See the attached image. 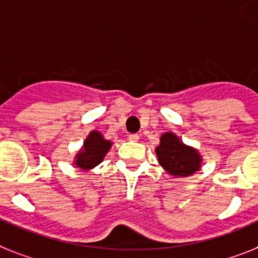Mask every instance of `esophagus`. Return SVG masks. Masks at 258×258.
Segmentation results:
<instances>
[{
    "label": "esophagus",
    "instance_id": "obj_1",
    "mask_svg": "<svg viewBox=\"0 0 258 258\" xmlns=\"http://www.w3.org/2000/svg\"><path fill=\"white\" fill-rule=\"evenodd\" d=\"M127 140H129V141H132V142H137L138 140H140V136H138V134H129Z\"/></svg>",
    "mask_w": 258,
    "mask_h": 258
}]
</instances>
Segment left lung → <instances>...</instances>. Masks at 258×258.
<instances>
[{
	"mask_svg": "<svg viewBox=\"0 0 258 258\" xmlns=\"http://www.w3.org/2000/svg\"><path fill=\"white\" fill-rule=\"evenodd\" d=\"M155 154L158 157L159 165L172 176L192 175L201 170L202 155L197 149L183 144L178 136L171 132L161 136L159 146L155 148Z\"/></svg>",
	"mask_w": 258,
	"mask_h": 258,
	"instance_id": "left-lung-1",
	"label": "left lung"
}]
</instances>
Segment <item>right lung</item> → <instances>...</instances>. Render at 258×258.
I'll list each match as a JSON object with an SVG mask.
<instances>
[{
  "mask_svg": "<svg viewBox=\"0 0 258 258\" xmlns=\"http://www.w3.org/2000/svg\"><path fill=\"white\" fill-rule=\"evenodd\" d=\"M112 142L104 138L100 132L92 131L86 138L82 150L76 154L75 165L82 170H91L99 165L109 152Z\"/></svg>",
  "mask_w": 258,
  "mask_h": 258,
  "instance_id": "1",
  "label": "right lung"
}]
</instances>
